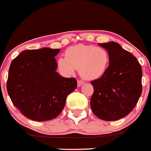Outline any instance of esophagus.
Listing matches in <instances>:
<instances>
[{
  "label": "esophagus",
  "mask_w": 151,
  "mask_h": 151,
  "mask_svg": "<svg viewBox=\"0 0 151 151\" xmlns=\"http://www.w3.org/2000/svg\"><path fill=\"white\" fill-rule=\"evenodd\" d=\"M84 83V82L83 81H81V80H78V81H77V84H78V86H81L82 84H83V83Z\"/></svg>",
  "instance_id": "1"
}]
</instances>
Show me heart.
Masks as SVG:
<instances>
[{"mask_svg": "<svg viewBox=\"0 0 151 151\" xmlns=\"http://www.w3.org/2000/svg\"><path fill=\"white\" fill-rule=\"evenodd\" d=\"M65 58L57 61L59 70L65 76L73 75L79 69L81 77L95 80L104 76L109 65V55L104 47L79 44L67 49Z\"/></svg>", "mask_w": 151, "mask_h": 151, "instance_id": "obj_1", "label": "heart"}]
</instances>
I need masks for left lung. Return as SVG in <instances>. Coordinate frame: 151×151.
Segmentation results:
<instances>
[{"label": "left lung", "mask_w": 151, "mask_h": 151, "mask_svg": "<svg viewBox=\"0 0 151 151\" xmlns=\"http://www.w3.org/2000/svg\"><path fill=\"white\" fill-rule=\"evenodd\" d=\"M109 55V65L100 78L91 81L94 92L92 112L98 118L114 121L126 117L137 105L142 94V71L137 58L118 43H98Z\"/></svg>", "instance_id": "8db88e82"}]
</instances>
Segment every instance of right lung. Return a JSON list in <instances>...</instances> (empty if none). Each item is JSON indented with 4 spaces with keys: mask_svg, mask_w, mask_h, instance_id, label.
<instances>
[{
    "mask_svg": "<svg viewBox=\"0 0 151 151\" xmlns=\"http://www.w3.org/2000/svg\"><path fill=\"white\" fill-rule=\"evenodd\" d=\"M59 52L60 49L49 47L23 50L12 62L7 92L14 106L30 120L56 118L68 95L77 87L76 78L56 72L54 57Z\"/></svg>",
    "mask_w": 151,
    "mask_h": 151,
    "instance_id": "1",
    "label": "right lung"
}]
</instances>
